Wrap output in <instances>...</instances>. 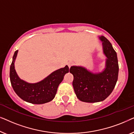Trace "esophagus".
<instances>
[{
    "label": "esophagus",
    "instance_id": "esophagus-1",
    "mask_svg": "<svg viewBox=\"0 0 134 134\" xmlns=\"http://www.w3.org/2000/svg\"><path fill=\"white\" fill-rule=\"evenodd\" d=\"M68 65L69 68H70L71 66L73 65V63H72V62H69L68 63Z\"/></svg>",
    "mask_w": 134,
    "mask_h": 134
}]
</instances>
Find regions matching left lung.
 Returning a JSON list of instances; mask_svg holds the SVG:
<instances>
[{
	"instance_id": "left-lung-1",
	"label": "left lung",
	"mask_w": 134,
	"mask_h": 134,
	"mask_svg": "<svg viewBox=\"0 0 134 134\" xmlns=\"http://www.w3.org/2000/svg\"><path fill=\"white\" fill-rule=\"evenodd\" d=\"M106 57L105 68L93 73L85 67L72 66L70 72L74 76L72 85L77 98L82 102H98L105 100L114 89L118 80L119 66L117 54L105 37H99Z\"/></svg>"
}]
</instances>
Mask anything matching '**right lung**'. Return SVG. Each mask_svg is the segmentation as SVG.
<instances>
[{
	"instance_id": "add662e5",
	"label": "right lung",
	"mask_w": 134,
	"mask_h": 134,
	"mask_svg": "<svg viewBox=\"0 0 134 134\" xmlns=\"http://www.w3.org/2000/svg\"><path fill=\"white\" fill-rule=\"evenodd\" d=\"M18 52V50L14 52L10 70V82L14 91L20 98L29 103L42 104L51 101L55 96L58 85L65 75L69 72L68 66L66 65L63 68L54 71L41 81L29 83L21 79L14 69Z\"/></svg>"
}]
</instances>
